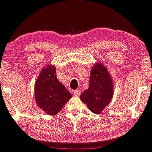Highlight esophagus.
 Wrapping results in <instances>:
<instances>
[{"instance_id":"34e87169","label":"esophagus","mask_w":152,"mask_h":152,"mask_svg":"<svg viewBox=\"0 0 152 152\" xmlns=\"http://www.w3.org/2000/svg\"><path fill=\"white\" fill-rule=\"evenodd\" d=\"M73 93H74V94L75 96H78L81 95V90L76 89V90H74V91H73Z\"/></svg>"}]
</instances>
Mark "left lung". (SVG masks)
Here are the masks:
<instances>
[{
  "label": "left lung",
  "mask_w": 152,
  "mask_h": 152,
  "mask_svg": "<svg viewBox=\"0 0 152 152\" xmlns=\"http://www.w3.org/2000/svg\"><path fill=\"white\" fill-rule=\"evenodd\" d=\"M113 82L108 70L100 63L91 69L88 88L80 96L91 111L99 114L111 102L113 97Z\"/></svg>",
  "instance_id": "1"
}]
</instances>
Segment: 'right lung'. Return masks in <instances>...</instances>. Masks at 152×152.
<instances>
[{
	"instance_id": "right-lung-1",
	"label": "right lung",
	"mask_w": 152,
	"mask_h": 152,
	"mask_svg": "<svg viewBox=\"0 0 152 152\" xmlns=\"http://www.w3.org/2000/svg\"><path fill=\"white\" fill-rule=\"evenodd\" d=\"M72 96L56 76V68H44L36 80L35 98L38 106L46 114L55 115Z\"/></svg>"
}]
</instances>
